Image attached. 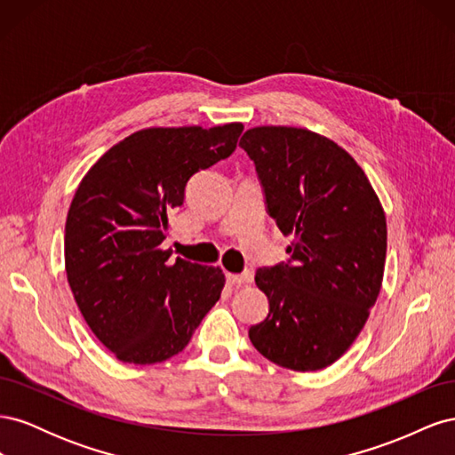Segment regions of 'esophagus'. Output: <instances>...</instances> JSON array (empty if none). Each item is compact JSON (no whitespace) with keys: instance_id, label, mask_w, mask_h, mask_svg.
Instances as JSON below:
<instances>
[{"instance_id":"esophagus-1","label":"esophagus","mask_w":455,"mask_h":455,"mask_svg":"<svg viewBox=\"0 0 455 455\" xmlns=\"http://www.w3.org/2000/svg\"><path fill=\"white\" fill-rule=\"evenodd\" d=\"M226 279H228V283H231V284H237V286H241V284H249V283L252 281V273H251V271H244V273H241V275H235V273H226Z\"/></svg>"}]
</instances>
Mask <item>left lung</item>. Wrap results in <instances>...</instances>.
Returning a JSON list of instances; mask_svg holds the SVG:
<instances>
[{"mask_svg": "<svg viewBox=\"0 0 455 455\" xmlns=\"http://www.w3.org/2000/svg\"><path fill=\"white\" fill-rule=\"evenodd\" d=\"M239 146L254 161L267 214L292 237L288 261L256 271L269 313L249 338L283 368H326L351 347L378 299L387 252L381 203L356 161L326 136L256 127Z\"/></svg>", "mask_w": 455, "mask_h": 455, "instance_id": "1", "label": "left lung"}]
</instances>
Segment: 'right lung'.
<instances>
[{"instance_id": "1", "label": "right lung", "mask_w": 455, "mask_h": 455, "mask_svg": "<svg viewBox=\"0 0 455 455\" xmlns=\"http://www.w3.org/2000/svg\"><path fill=\"white\" fill-rule=\"evenodd\" d=\"M241 132L243 123L142 129L81 180L66 218V275L92 334L119 361L171 359L220 299L222 269L171 261L161 243L189 178L229 157Z\"/></svg>"}]
</instances>
